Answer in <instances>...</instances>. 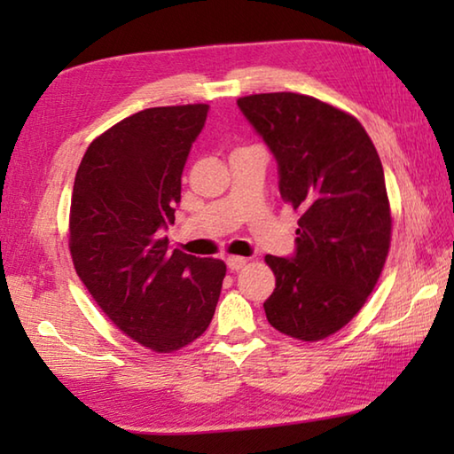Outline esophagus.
Here are the masks:
<instances>
[{
  "mask_svg": "<svg viewBox=\"0 0 454 454\" xmlns=\"http://www.w3.org/2000/svg\"><path fill=\"white\" fill-rule=\"evenodd\" d=\"M246 262H248V260L242 258V256H228L226 258V264H228L230 270H240V268L246 266Z\"/></svg>",
  "mask_w": 454,
  "mask_h": 454,
  "instance_id": "obj_1",
  "label": "esophagus"
}]
</instances>
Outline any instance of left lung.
I'll return each instance as SVG.
<instances>
[{"mask_svg": "<svg viewBox=\"0 0 454 454\" xmlns=\"http://www.w3.org/2000/svg\"><path fill=\"white\" fill-rule=\"evenodd\" d=\"M238 107L274 153L282 200L301 212L294 254L264 258L276 276L266 318L282 334L322 340L356 317L388 256L380 158L356 118L317 98L276 91Z\"/></svg>", "mask_w": 454, "mask_h": 454, "instance_id": "obj_1", "label": "left lung"}]
</instances>
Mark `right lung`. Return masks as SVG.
Wrapping results in <instances>:
<instances>
[{"label":"right lung","instance_id":"1","mask_svg":"<svg viewBox=\"0 0 454 454\" xmlns=\"http://www.w3.org/2000/svg\"><path fill=\"white\" fill-rule=\"evenodd\" d=\"M210 106L148 107L90 144L74 182L70 252L80 280L132 340L172 352L204 334L226 264L168 250L182 170Z\"/></svg>","mask_w":454,"mask_h":454}]
</instances>
